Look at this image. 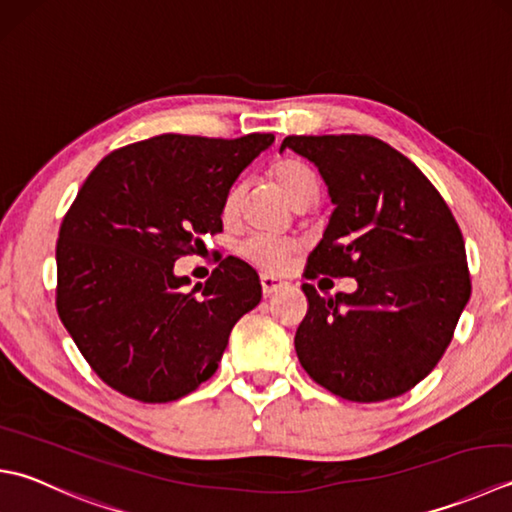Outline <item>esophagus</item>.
Instances as JSON below:
<instances>
[{
	"label": "esophagus",
	"instance_id": "34e87169",
	"mask_svg": "<svg viewBox=\"0 0 512 512\" xmlns=\"http://www.w3.org/2000/svg\"><path fill=\"white\" fill-rule=\"evenodd\" d=\"M284 286H286V282H282V279H277L273 275H262V290H264L266 297L277 293V290L284 288Z\"/></svg>",
	"mask_w": 512,
	"mask_h": 512
}]
</instances>
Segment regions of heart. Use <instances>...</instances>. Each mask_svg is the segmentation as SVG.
<instances>
[{"mask_svg":"<svg viewBox=\"0 0 512 512\" xmlns=\"http://www.w3.org/2000/svg\"><path fill=\"white\" fill-rule=\"evenodd\" d=\"M275 179L279 188L284 190V195L293 204L299 197H304L308 193L319 195L317 175L306 164L297 162V159H284V162H279L275 166ZM244 195H246V186L242 182H235L226 190V195L222 199L224 222H235L239 217V210H242V204H244ZM297 250H299V244L293 242V239H284V237H275L266 233L250 235L244 239L242 246H239V253H242V257H246L250 264L270 270V273L284 270L286 264L290 262V257H293Z\"/></svg>","mask_w":512,"mask_h":512,"instance_id":"heart-1","label":"heart"}]
</instances>
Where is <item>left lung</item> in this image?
Instances as JSON below:
<instances>
[{
	"mask_svg": "<svg viewBox=\"0 0 512 512\" xmlns=\"http://www.w3.org/2000/svg\"><path fill=\"white\" fill-rule=\"evenodd\" d=\"M313 162L333 215L308 255L306 279L355 277V293L302 290L299 364L348 402L408 393L437 366L470 299L466 246L428 177L368 135H290L282 148Z\"/></svg>",
	"mask_w": 512,
	"mask_h": 512,
	"instance_id": "left-lung-1",
	"label": "left lung"
}]
</instances>
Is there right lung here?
<instances>
[{
	"label": "right lung",
	"mask_w": 512,
	"mask_h": 512,
	"mask_svg": "<svg viewBox=\"0 0 512 512\" xmlns=\"http://www.w3.org/2000/svg\"><path fill=\"white\" fill-rule=\"evenodd\" d=\"M275 142L157 135L106 155L57 239V313L104 384L144 404L175 402L215 375L237 319L262 299L259 275L226 257L186 290L179 257L222 233V199Z\"/></svg>",
	"instance_id": "right-lung-1"
}]
</instances>
